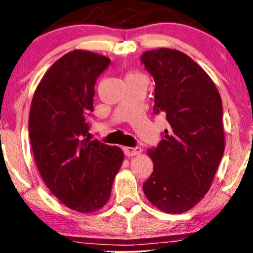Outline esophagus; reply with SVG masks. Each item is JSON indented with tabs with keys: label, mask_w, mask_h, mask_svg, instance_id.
Wrapping results in <instances>:
<instances>
[{
	"label": "esophagus",
	"mask_w": 253,
	"mask_h": 253,
	"mask_svg": "<svg viewBox=\"0 0 253 253\" xmlns=\"http://www.w3.org/2000/svg\"><path fill=\"white\" fill-rule=\"evenodd\" d=\"M124 153L126 156H128V157H130V156H136V155H139V153L141 152V147H139V146H134V147H128V146H126V147H124Z\"/></svg>",
	"instance_id": "obj_1"
}]
</instances>
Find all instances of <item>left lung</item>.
<instances>
[{
	"instance_id": "1",
	"label": "left lung",
	"mask_w": 253,
	"mask_h": 253,
	"mask_svg": "<svg viewBox=\"0 0 253 253\" xmlns=\"http://www.w3.org/2000/svg\"><path fill=\"white\" fill-rule=\"evenodd\" d=\"M140 62L155 80L156 115L169 127L147 150L153 171L143 189L167 213H183L211 188L225 150L222 102L215 84L199 64L171 48L146 51Z\"/></svg>"
}]
</instances>
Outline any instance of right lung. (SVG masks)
I'll list each match as a JSON object with an SVG mask.
<instances>
[{
    "mask_svg": "<svg viewBox=\"0 0 253 253\" xmlns=\"http://www.w3.org/2000/svg\"><path fill=\"white\" fill-rule=\"evenodd\" d=\"M109 63L92 52H69L43 75L32 100L28 130L38 170L52 194L81 213L106 205L124 161L123 150L89 133L95 83Z\"/></svg>",
    "mask_w": 253,
    "mask_h": 253,
    "instance_id": "obj_1",
    "label": "right lung"
}]
</instances>
